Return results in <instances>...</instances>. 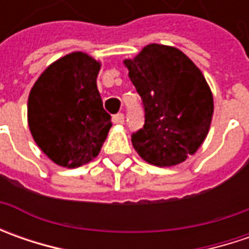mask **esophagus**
<instances>
[{
    "mask_svg": "<svg viewBox=\"0 0 249 249\" xmlns=\"http://www.w3.org/2000/svg\"><path fill=\"white\" fill-rule=\"evenodd\" d=\"M113 123H116V124H123V123H124V115H123V113H116V115L113 116Z\"/></svg>",
    "mask_w": 249,
    "mask_h": 249,
    "instance_id": "obj_1",
    "label": "esophagus"
}]
</instances>
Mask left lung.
Listing matches in <instances>:
<instances>
[{
	"label": "left lung",
	"mask_w": 249,
	"mask_h": 249,
	"mask_svg": "<svg viewBox=\"0 0 249 249\" xmlns=\"http://www.w3.org/2000/svg\"><path fill=\"white\" fill-rule=\"evenodd\" d=\"M141 97L144 126L131 134L141 158L155 166L184 162L204 142L213 115V97L204 74L175 47L149 44L124 59Z\"/></svg>",
	"instance_id": "obj_1"
}]
</instances>
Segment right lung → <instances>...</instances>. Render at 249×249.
Instances as JSON below:
<instances>
[{
	"mask_svg": "<svg viewBox=\"0 0 249 249\" xmlns=\"http://www.w3.org/2000/svg\"><path fill=\"white\" fill-rule=\"evenodd\" d=\"M100 68L87 53H68L51 63L30 91L27 120L32 136L59 166L89 163L108 136L112 122L97 89Z\"/></svg>",
	"mask_w": 249,
	"mask_h": 249,
	"instance_id": "obj_1",
	"label": "right lung"
}]
</instances>
